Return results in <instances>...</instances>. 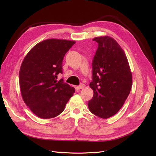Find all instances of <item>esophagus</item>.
I'll return each instance as SVG.
<instances>
[{
  "label": "esophagus",
  "instance_id": "obj_1",
  "mask_svg": "<svg viewBox=\"0 0 156 156\" xmlns=\"http://www.w3.org/2000/svg\"><path fill=\"white\" fill-rule=\"evenodd\" d=\"M84 87H85V85H84V84H80V85L77 86V88L79 90H80V89H83V88H84Z\"/></svg>",
  "mask_w": 156,
  "mask_h": 156
}]
</instances>
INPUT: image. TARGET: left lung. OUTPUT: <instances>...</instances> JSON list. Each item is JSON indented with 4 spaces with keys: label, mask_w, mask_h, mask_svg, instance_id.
Instances as JSON below:
<instances>
[{
    "label": "left lung",
    "mask_w": 156,
    "mask_h": 156,
    "mask_svg": "<svg viewBox=\"0 0 156 156\" xmlns=\"http://www.w3.org/2000/svg\"><path fill=\"white\" fill-rule=\"evenodd\" d=\"M98 48L92 61L94 96L88 103L90 111L101 119L115 115L123 106L130 93L132 74L126 55L112 37L105 36L93 39Z\"/></svg>",
    "instance_id": "1"
}]
</instances>
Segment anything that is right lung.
Listing matches in <instances>:
<instances>
[{
	"label": "right lung",
	"instance_id": "1",
	"mask_svg": "<svg viewBox=\"0 0 156 156\" xmlns=\"http://www.w3.org/2000/svg\"><path fill=\"white\" fill-rule=\"evenodd\" d=\"M75 41L49 39L39 42L23 60L20 84L23 100L37 116L49 119L59 115L75 88L57 75L62 73V60Z\"/></svg>",
	"mask_w": 156,
	"mask_h": 156
}]
</instances>
